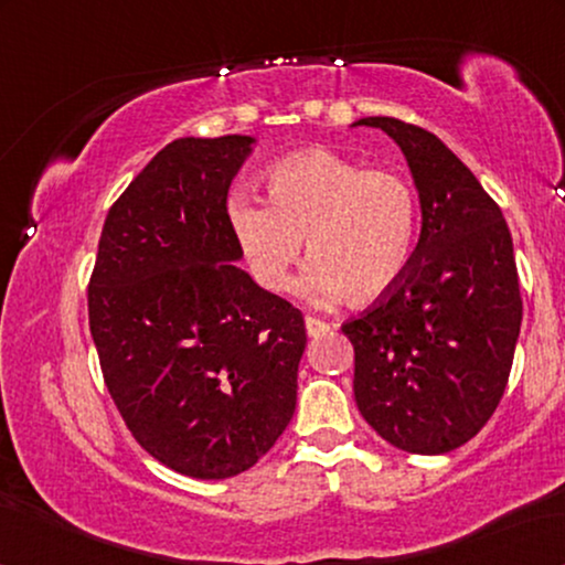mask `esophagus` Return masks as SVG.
I'll use <instances>...</instances> for the list:
<instances>
[{
    "label": "esophagus",
    "mask_w": 565,
    "mask_h": 565,
    "mask_svg": "<svg viewBox=\"0 0 565 565\" xmlns=\"http://www.w3.org/2000/svg\"><path fill=\"white\" fill-rule=\"evenodd\" d=\"M306 331L308 337H323L329 331V323L321 321V319H313V316H306Z\"/></svg>",
    "instance_id": "esophagus-1"
}]
</instances>
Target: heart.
Masks as SVG:
<instances>
[{
    "label": "heart",
    "instance_id": "b5f03b06",
    "mask_svg": "<svg viewBox=\"0 0 565 565\" xmlns=\"http://www.w3.org/2000/svg\"><path fill=\"white\" fill-rule=\"evenodd\" d=\"M267 200L231 192L226 218L254 280L280 292L300 252L306 298L370 303L396 288L419 231V195L393 167H365L331 149H306L265 172Z\"/></svg>",
    "mask_w": 565,
    "mask_h": 565
}]
</instances>
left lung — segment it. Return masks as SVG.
<instances>
[{"label":"left lung","instance_id":"1","mask_svg":"<svg viewBox=\"0 0 565 565\" xmlns=\"http://www.w3.org/2000/svg\"><path fill=\"white\" fill-rule=\"evenodd\" d=\"M401 146L422 203V238L404 277L347 321L354 401L385 443L439 455L473 439L504 396L522 323L507 221L435 134L365 118Z\"/></svg>","mask_w":565,"mask_h":565}]
</instances>
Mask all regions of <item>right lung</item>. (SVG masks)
Returning a JSON list of instances; mask_svg holds the SVG:
<instances>
[{
    "mask_svg": "<svg viewBox=\"0 0 565 565\" xmlns=\"http://www.w3.org/2000/svg\"><path fill=\"white\" fill-rule=\"evenodd\" d=\"M249 136L177 138L107 213L87 303L99 367L151 458L218 481L296 412L303 313L244 269L226 218Z\"/></svg>",
    "mask_w": 565,
    "mask_h": 565,
    "instance_id": "obj_1",
    "label": "right lung"
}]
</instances>
